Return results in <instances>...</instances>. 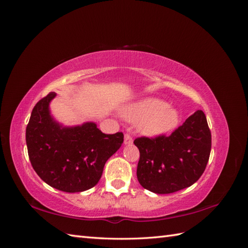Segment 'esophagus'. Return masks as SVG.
<instances>
[{
  "instance_id": "1",
  "label": "esophagus",
  "mask_w": 248,
  "mask_h": 248,
  "mask_svg": "<svg viewBox=\"0 0 248 248\" xmlns=\"http://www.w3.org/2000/svg\"><path fill=\"white\" fill-rule=\"evenodd\" d=\"M124 144L125 145L132 144V137L130 136L129 133H125V136H124Z\"/></svg>"
}]
</instances>
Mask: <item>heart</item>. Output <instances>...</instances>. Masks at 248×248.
I'll list each match as a JSON object with an SVG mask.
<instances>
[{"label": "heart", "instance_id": "heart-1", "mask_svg": "<svg viewBox=\"0 0 248 248\" xmlns=\"http://www.w3.org/2000/svg\"><path fill=\"white\" fill-rule=\"evenodd\" d=\"M128 121H140V130L149 137H157L172 130L179 123V112L158 98H146L123 110Z\"/></svg>", "mask_w": 248, "mask_h": 248}]
</instances>
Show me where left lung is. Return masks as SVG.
Returning a JSON list of instances; mask_svg holds the SVG:
<instances>
[{
	"label": "left lung",
	"instance_id": "1",
	"mask_svg": "<svg viewBox=\"0 0 248 248\" xmlns=\"http://www.w3.org/2000/svg\"><path fill=\"white\" fill-rule=\"evenodd\" d=\"M137 176L140 184L155 193L179 191L196 183L211 152V131L204 111L197 110L167 137H140Z\"/></svg>",
	"mask_w": 248,
	"mask_h": 248
}]
</instances>
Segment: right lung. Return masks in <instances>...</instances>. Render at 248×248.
Here are the masks:
<instances>
[{
    "mask_svg": "<svg viewBox=\"0 0 248 248\" xmlns=\"http://www.w3.org/2000/svg\"><path fill=\"white\" fill-rule=\"evenodd\" d=\"M50 92L34 107L27 125L28 154L34 170L44 182L65 192H80L94 187L104 164L124 140L123 132L103 133L95 123L60 126L49 115Z\"/></svg>",
    "mask_w": 248,
    "mask_h": 248,
    "instance_id": "1",
    "label": "right lung"
}]
</instances>
